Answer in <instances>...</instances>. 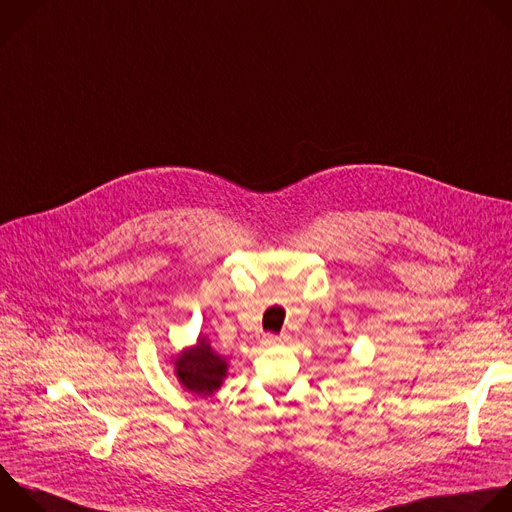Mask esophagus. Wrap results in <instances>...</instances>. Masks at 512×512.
<instances>
[{"instance_id":"34e87169","label":"esophagus","mask_w":512,"mask_h":512,"mask_svg":"<svg viewBox=\"0 0 512 512\" xmlns=\"http://www.w3.org/2000/svg\"><path fill=\"white\" fill-rule=\"evenodd\" d=\"M289 339V335L287 333H265L263 335V344L265 346H279V344H285Z\"/></svg>"}]
</instances>
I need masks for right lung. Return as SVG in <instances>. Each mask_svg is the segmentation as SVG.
I'll return each mask as SVG.
<instances>
[{
  "label": "right lung",
  "instance_id": "obj_1",
  "mask_svg": "<svg viewBox=\"0 0 512 512\" xmlns=\"http://www.w3.org/2000/svg\"><path fill=\"white\" fill-rule=\"evenodd\" d=\"M175 374L189 392L207 398L221 388L227 376V362L211 348L205 337H199L193 348L177 356Z\"/></svg>",
  "mask_w": 512,
  "mask_h": 512
}]
</instances>
